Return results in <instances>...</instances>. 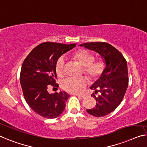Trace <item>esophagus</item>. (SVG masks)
<instances>
[{
    "instance_id": "34e87169",
    "label": "esophagus",
    "mask_w": 147,
    "mask_h": 147,
    "mask_svg": "<svg viewBox=\"0 0 147 147\" xmlns=\"http://www.w3.org/2000/svg\"><path fill=\"white\" fill-rule=\"evenodd\" d=\"M74 95H76V96H77L78 97H79V98H84V95H80V94H74Z\"/></svg>"
}]
</instances>
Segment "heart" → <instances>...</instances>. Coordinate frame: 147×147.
Here are the masks:
<instances>
[{
  "mask_svg": "<svg viewBox=\"0 0 147 147\" xmlns=\"http://www.w3.org/2000/svg\"><path fill=\"white\" fill-rule=\"evenodd\" d=\"M72 57L84 67V73L90 80H96L102 75L105 69V63L102 60H94V57L86 50L80 49L72 54ZM57 75L62 77L65 74V59L61 56L55 64ZM87 85L86 77L69 78L62 83L63 88L67 92L79 94L84 90Z\"/></svg>",
  "mask_w": 147,
  "mask_h": 147,
  "instance_id": "1",
  "label": "heart"
}]
</instances>
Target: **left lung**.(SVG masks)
<instances>
[{"mask_svg":"<svg viewBox=\"0 0 147 147\" xmlns=\"http://www.w3.org/2000/svg\"><path fill=\"white\" fill-rule=\"evenodd\" d=\"M80 46L96 51L104 59V71L90 86L94 91L91 96L96 100V106L86 111L95 117L105 116L117 108L125 94L129 81L127 61L121 53L108 43H85ZM98 92L100 94L96 96Z\"/></svg>","mask_w":147,"mask_h":147,"instance_id":"obj_1","label":"left lung"}]
</instances>
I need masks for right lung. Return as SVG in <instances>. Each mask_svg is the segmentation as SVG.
Masks as SVG:
<instances>
[{"instance_id":"add662e5","label":"right lung","mask_w":147,"mask_h":147,"mask_svg":"<svg viewBox=\"0 0 147 147\" xmlns=\"http://www.w3.org/2000/svg\"><path fill=\"white\" fill-rule=\"evenodd\" d=\"M76 44L45 42L36 46L24 61L20 81L27 104L35 112L47 119L59 116L70 95L65 92L49 94L50 85L58 88L55 64L57 59Z\"/></svg>"}]
</instances>
